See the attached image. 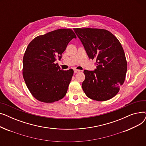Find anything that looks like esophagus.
I'll return each mask as SVG.
<instances>
[{
  "mask_svg": "<svg viewBox=\"0 0 146 146\" xmlns=\"http://www.w3.org/2000/svg\"><path fill=\"white\" fill-rule=\"evenodd\" d=\"M80 72V70H77V69H74V73H78Z\"/></svg>",
  "mask_w": 146,
  "mask_h": 146,
  "instance_id": "esophagus-1",
  "label": "esophagus"
}]
</instances>
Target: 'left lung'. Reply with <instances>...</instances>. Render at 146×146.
Instances as JSON below:
<instances>
[{
    "label": "left lung",
    "mask_w": 146,
    "mask_h": 146,
    "mask_svg": "<svg viewBox=\"0 0 146 146\" xmlns=\"http://www.w3.org/2000/svg\"><path fill=\"white\" fill-rule=\"evenodd\" d=\"M90 59L96 60V68L85 70L82 89L89 98L107 101L115 96L124 83L127 63L120 42L111 33L96 28H74Z\"/></svg>",
    "instance_id": "1"
}]
</instances>
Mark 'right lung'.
I'll return each mask as SVG.
<instances>
[{"mask_svg":"<svg viewBox=\"0 0 146 146\" xmlns=\"http://www.w3.org/2000/svg\"><path fill=\"white\" fill-rule=\"evenodd\" d=\"M76 36L71 29H59L38 36L31 42L23 58V77L37 100L52 103L66 95L73 69L61 70L55 61L61 58L68 44Z\"/></svg>","mask_w":146,"mask_h":146,"instance_id":"obj_1","label":"right lung"}]
</instances>
